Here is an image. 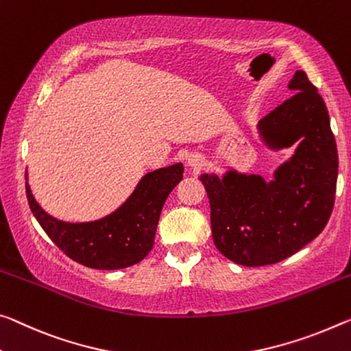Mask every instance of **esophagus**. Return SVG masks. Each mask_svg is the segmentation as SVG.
Segmentation results:
<instances>
[{
  "label": "esophagus",
  "mask_w": 351,
  "mask_h": 351,
  "mask_svg": "<svg viewBox=\"0 0 351 351\" xmlns=\"http://www.w3.org/2000/svg\"><path fill=\"white\" fill-rule=\"evenodd\" d=\"M187 167L191 170H193V171H199L204 167V158L202 154H198V153H193V154H191L187 158Z\"/></svg>",
  "instance_id": "34e87169"
}]
</instances>
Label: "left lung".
<instances>
[{
    "instance_id": "8db88e82",
    "label": "left lung",
    "mask_w": 351,
    "mask_h": 351,
    "mask_svg": "<svg viewBox=\"0 0 351 351\" xmlns=\"http://www.w3.org/2000/svg\"><path fill=\"white\" fill-rule=\"evenodd\" d=\"M287 87L293 95L258 123L271 152L295 145L274 178L234 169L199 176L215 247L241 265L275 264L297 253L324 231L335 206L339 160L325 101L302 70Z\"/></svg>"
}]
</instances>
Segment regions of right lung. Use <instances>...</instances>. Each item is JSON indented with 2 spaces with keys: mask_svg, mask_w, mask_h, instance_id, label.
<instances>
[{
  "mask_svg": "<svg viewBox=\"0 0 351 351\" xmlns=\"http://www.w3.org/2000/svg\"><path fill=\"white\" fill-rule=\"evenodd\" d=\"M182 171L181 162L149 171L119 209L95 221L70 223L45 213L32 195L27 173L26 198L38 225L70 259L98 270L126 269L152 252L160 210Z\"/></svg>",
  "mask_w": 351,
  "mask_h": 351,
  "instance_id": "obj_1",
  "label": "right lung"
}]
</instances>
